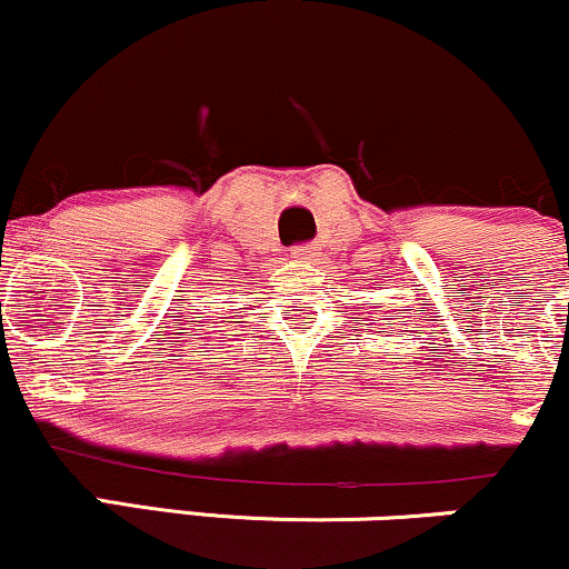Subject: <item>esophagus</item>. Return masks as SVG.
Segmentation results:
<instances>
[{"label":"esophagus","mask_w":569,"mask_h":569,"mask_svg":"<svg viewBox=\"0 0 569 569\" xmlns=\"http://www.w3.org/2000/svg\"><path fill=\"white\" fill-rule=\"evenodd\" d=\"M291 257L297 259V262H316L318 257V246L316 243H299L291 248Z\"/></svg>","instance_id":"34e87169"}]
</instances>
